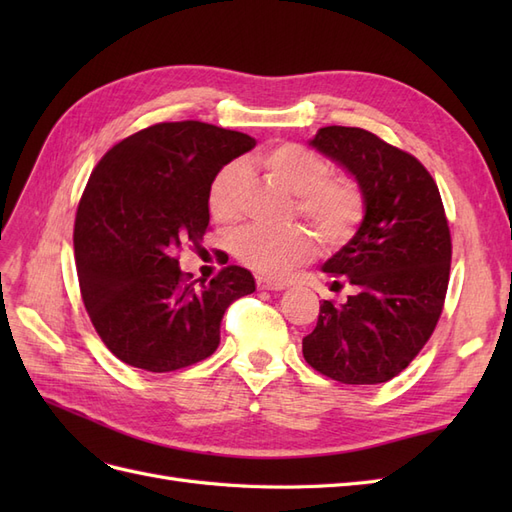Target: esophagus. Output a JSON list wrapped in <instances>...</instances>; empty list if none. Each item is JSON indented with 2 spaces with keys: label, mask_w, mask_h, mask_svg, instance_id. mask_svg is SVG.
<instances>
[{
  "label": "esophagus",
  "mask_w": 512,
  "mask_h": 512,
  "mask_svg": "<svg viewBox=\"0 0 512 512\" xmlns=\"http://www.w3.org/2000/svg\"><path fill=\"white\" fill-rule=\"evenodd\" d=\"M256 286L260 290H284L286 288L284 282H275V280H269V277H256Z\"/></svg>",
  "instance_id": "34e87169"
}]
</instances>
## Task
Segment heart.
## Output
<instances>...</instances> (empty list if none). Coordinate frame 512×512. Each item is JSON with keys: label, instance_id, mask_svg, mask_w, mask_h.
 <instances>
[{"label": "heart", "instance_id": "b5f03b06", "mask_svg": "<svg viewBox=\"0 0 512 512\" xmlns=\"http://www.w3.org/2000/svg\"><path fill=\"white\" fill-rule=\"evenodd\" d=\"M254 164L273 183L294 194V215L314 228L327 250L344 247L363 224L367 198L352 175H331V164L301 143L284 141L262 149ZM247 168L241 162L224 164L207 190L209 213L215 222L230 224L241 218ZM314 232L305 226L267 230L245 226L232 237V254L245 267L267 277H284L305 265L318 252Z\"/></svg>", "mask_w": 512, "mask_h": 512}]
</instances>
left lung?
I'll use <instances>...</instances> for the list:
<instances>
[{
	"instance_id": "obj_1",
	"label": "left lung",
	"mask_w": 512,
	"mask_h": 512,
	"mask_svg": "<svg viewBox=\"0 0 512 512\" xmlns=\"http://www.w3.org/2000/svg\"><path fill=\"white\" fill-rule=\"evenodd\" d=\"M312 145L363 185L361 228L324 273L352 286L346 303L322 301L303 356L342 384H380L423 350L442 316L451 275V228L440 190L412 153L363 128H320Z\"/></svg>"
}]
</instances>
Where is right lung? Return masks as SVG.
<instances>
[{"label":"right lung","mask_w":512,"mask_h":512,"mask_svg":"<svg viewBox=\"0 0 512 512\" xmlns=\"http://www.w3.org/2000/svg\"><path fill=\"white\" fill-rule=\"evenodd\" d=\"M252 136L203 121H164L108 149L74 220L76 273L91 324L119 361L166 374L207 359L226 307L256 290L228 265L209 282L181 273L177 252L209 230L213 175Z\"/></svg>","instance_id":"1"}]
</instances>
